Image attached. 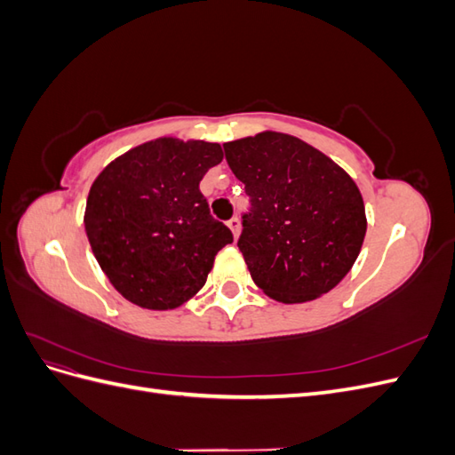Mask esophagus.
Segmentation results:
<instances>
[{
    "label": "esophagus",
    "mask_w": 455,
    "mask_h": 455,
    "mask_svg": "<svg viewBox=\"0 0 455 455\" xmlns=\"http://www.w3.org/2000/svg\"><path fill=\"white\" fill-rule=\"evenodd\" d=\"M228 228L231 229V233H233V237H239V233H241V220L237 218V216H233V218H229L228 220Z\"/></svg>",
    "instance_id": "esophagus-1"
}]
</instances>
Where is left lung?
<instances>
[{"label":"left lung","instance_id":"obj_1","mask_svg":"<svg viewBox=\"0 0 455 455\" xmlns=\"http://www.w3.org/2000/svg\"><path fill=\"white\" fill-rule=\"evenodd\" d=\"M251 197L239 251L269 298L301 304L346 277L366 235L363 196L341 167L291 134L259 132L224 144Z\"/></svg>","mask_w":455,"mask_h":455}]
</instances>
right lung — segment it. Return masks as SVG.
Masks as SVG:
<instances>
[{
    "instance_id": "add662e5",
    "label": "right lung",
    "mask_w": 455,
    "mask_h": 455,
    "mask_svg": "<svg viewBox=\"0 0 455 455\" xmlns=\"http://www.w3.org/2000/svg\"><path fill=\"white\" fill-rule=\"evenodd\" d=\"M222 159L220 144L157 139L109 163L92 182L87 239L123 298L164 311L201 291L214 256L233 243L199 189Z\"/></svg>"
}]
</instances>
